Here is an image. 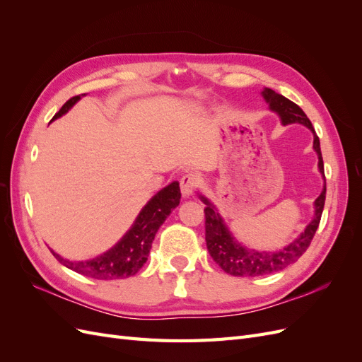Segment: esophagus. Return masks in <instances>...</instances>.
<instances>
[{
    "label": "esophagus",
    "mask_w": 362,
    "mask_h": 362,
    "mask_svg": "<svg viewBox=\"0 0 362 362\" xmlns=\"http://www.w3.org/2000/svg\"><path fill=\"white\" fill-rule=\"evenodd\" d=\"M199 185V178L198 175L194 173H185L181 178V193L184 198H189V196L193 194L196 187Z\"/></svg>",
    "instance_id": "1"
}]
</instances>
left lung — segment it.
<instances>
[{
	"label": "left lung",
	"instance_id": "8db88e82",
	"mask_svg": "<svg viewBox=\"0 0 362 362\" xmlns=\"http://www.w3.org/2000/svg\"><path fill=\"white\" fill-rule=\"evenodd\" d=\"M262 96H264L270 110L279 115L281 122L284 125L298 122L308 127L313 131L314 151L317 152V156H319V170L325 178L320 140H319V136L315 134L311 120L306 117V115L298 104H294L293 101L287 100L286 96L276 93L275 90L267 89L266 87V89L262 90ZM199 198L206 205L204 210L205 242L211 258L222 267V270L229 273V275L254 278V276L270 275V273L286 269L287 266L293 264V262H296L303 255V252L311 245V240L320 223L325 199H326V185L323 187L319 198H317L314 202L315 213H314L313 222L305 228V231L296 238L293 243L276 252H258L240 245L233 237V234L229 233V229L223 223V218L218 216L216 206L206 198H204V196H199Z\"/></svg>",
	"mask_w": 362,
	"mask_h": 362
}]
</instances>
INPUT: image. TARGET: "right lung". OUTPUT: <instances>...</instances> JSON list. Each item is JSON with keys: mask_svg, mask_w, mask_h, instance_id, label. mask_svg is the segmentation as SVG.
<instances>
[{"mask_svg": "<svg viewBox=\"0 0 362 362\" xmlns=\"http://www.w3.org/2000/svg\"><path fill=\"white\" fill-rule=\"evenodd\" d=\"M84 95L72 96L69 101L63 104V107L56 113L54 119L68 113L69 108ZM181 199L180 184L175 181L168 187L160 190L152 198L137 216L136 222L129 228V231L119 240V242L105 254L96 257L89 261H69L64 259L56 252L52 255L56 257L63 266L80 273L84 276H90L95 279H124L133 276L145 264L149 250L154 242V237L158 228L166 221L173 208H177Z\"/></svg>", "mask_w": 362, "mask_h": 362, "instance_id": "add662e5", "label": "right lung"}]
</instances>
